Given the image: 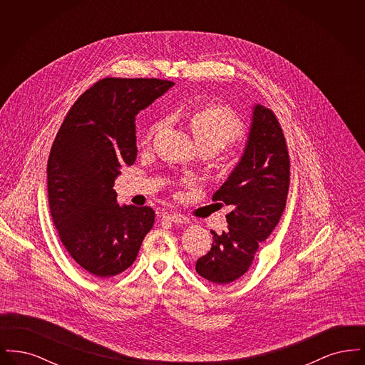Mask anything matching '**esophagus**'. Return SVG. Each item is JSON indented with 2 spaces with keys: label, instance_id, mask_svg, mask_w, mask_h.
<instances>
[{
  "label": "esophagus",
  "instance_id": "34e87169",
  "mask_svg": "<svg viewBox=\"0 0 365 365\" xmlns=\"http://www.w3.org/2000/svg\"><path fill=\"white\" fill-rule=\"evenodd\" d=\"M163 220L168 222V223H174V225H185L187 222V219L182 215L178 213H165L163 215Z\"/></svg>",
  "mask_w": 365,
  "mask_h": 365
}]
</instances>
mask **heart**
<instances>
[{"label":"heart","mask_w":365,"mask_h":365,"mask_svg":"<svg viewBox=\"0 0 365 365\" xmlns=\"http://www.w3.org/2000/svg\"><path fill=\"white\" fill-rule=\"evenodd\" d=\"M191 131L198 146L217 152L243 135L241 119L225 105H210L197 110L190 119Z\"/></svg>","instance_id":"heart-1"}]
</instances>
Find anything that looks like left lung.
Wrapping results in <instances>:
<instances>
[{
  "label": "left lung",
  "mask_w": 365,
  "mask_h": 365,
  "mask_svg": "<svg viewBox=\"0 0 365 365\" xmlns=\"http://www.w3.org/2000/svg\"><path fill=\"white\" fill-rule=\"evenodd\" d=\"M290 182L286 140L271 109L252 108L243 153L226 182L212 197L231 208L226 231H212L213 243L197 260L195 271L216 284H227L249 269L260 242L280 220Z\"/></svg>",
  "instance_id": "obj_1"
}]
</instances>
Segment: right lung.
Listing matches in <instances>:
<instances>
[{
  "mask_svg": "<svg viewBox=\"0 0 365 365\" xmlns=\"http://www.w3.org/2000/svg\"><path fill=\"white\" fill-rule=\"evenodd\" d=\"M173 86L158 79H103L72 105L53 142V222L71 257L94 277L127 269L153 227L155 210L119 205L113 186L120 168L137 158L135 116Z\"/></svg>",
  "mask_w": 365,
  "mask_h": 365,
  "instance_id": "obj_1",
  "label": "right lung"
}]
</instances>
